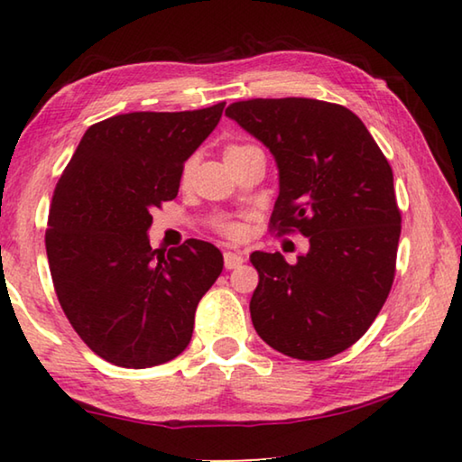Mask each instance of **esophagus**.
Returning <instances> with one entry per match:
<instances>
[{
    "instance_id": "obj_1",
    "label": "esophagus",
    "mask_w": 462,
    "mask_h": 462,
    "mask_svg": "<svg viewBox=\"0 0 462 462\" xmlns=\"http://www.w3.org/2000/svg\"><path fill=\"white\" fill-rule=\"evenodd\" d=\"M242 263H245V256H242V253H224V267L228 271L238 269Z\"/></svg>"
}]
</instances>
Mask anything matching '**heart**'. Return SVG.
<instances>
[{
  "mask_svg": "<svg viewBox=\"0 0 462 462\" xmlns=\"http://www.w3.org/2000/svg\"><path fill=\"white\" fill-rule=\"evenodd\" d=\"M238 148H242V146H230L228 148V151H226V152H232V151H238ZM189 171H191V162H187V167H185V175L187 173H189ZM238 226H234V224H228V226H226V232H228V234H238Z\"/></svg>",
  "mask_w": 462,
  "mask_h": 462,
  "instance_id": "1",
  "label": "heart"
}]
</instances>
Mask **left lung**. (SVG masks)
<instances>
[{"label":"left lung","instance_id":"obj_1","mask_svg":"<svg viewBox=\"0 0 462 462\" xmlns=\"http://www.w3.org/2000/svg\"><path fill=\"white\" fill-rule=\"evenodd\" d=\"M226 116L269 148L279 171L273 228H297L308 253L250 254V318L271 348L324 361L369 330L395 275L402 216L393 171L350 109L308 97L236 101Z\"/></svg>","mask_w":462,"mask_h":462}]
</instances>
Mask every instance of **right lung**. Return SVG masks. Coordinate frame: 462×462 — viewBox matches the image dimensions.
<instances>
[{
    "mask_svg": "<svg viewBox=\"0 0 462 462\" xmlns=\"http://www.w3.org/2000/svg\"><path fill=\"white\" fill-rule=\"evenodd\" d=\"M222 104L130 112L85 132L54 187L46 256L60 308L83 342L124 369L173 361L195 310L224 269L222 253L187 240L152 250V209L177 198L183 165L212 134Z\"/></svg>",
    "mask_w": 462,
    "mask_h": 462,
    "instance_id": "obj_1",
    "label": "right lung"
}]
</instances>
